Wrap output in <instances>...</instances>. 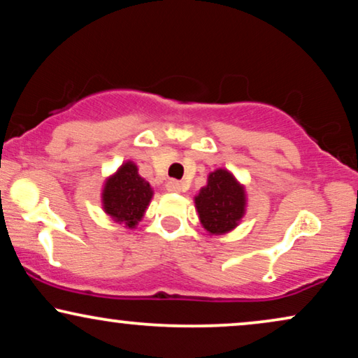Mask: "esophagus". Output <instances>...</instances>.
<instances>
[{
  "mask_svg": "<svg viewBox=\"0 0 358 358\" xmlns=\"http://www.w3.org/2000/svg\"><path fill=\"white\" fill-rule=\"evenodd\" d=\"M166 189H169L170 193H180L183 189V185L176 182V180H170V182H166Z\"/></svg>",
  "mask_w": 358,
  "mask_h": 358,
  "instance_id": "1",
  "label": "esophagus"
}]
</instances>
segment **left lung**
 <instances>
[{"label": "left lung", "mask_w": 358, "mask_h": 358, "mask_svg": "<svg viewBox=\"0 0 358 358\" xmlns=\"http://www.w3.org/2000/svg\"><path fill=\"white\" fill-rule=\"evenodd\" d=\"M246 188L226 169L211 171L206 185L194 196L198 218L211 236L236 229L246 215Z\"/></svg>", "instance_id": "left-lung-1"}]
</instances>
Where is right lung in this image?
<instances>
[{
  "mask_svg": "<svg viewBox=\"0 0 358 358\" xmlns=\"http://www.w3.org/2000/svg\"><path fill=\"white\" fill-rule=\"evenodd\" d=\"M153 198V188L138 175V166L127 160L108 175L102 187V210L115 223L134 229L142 221Z\"/></svg>",
  "mask_w": 358,
  "mask_h": 358,
  "instance_id": "add662e5",
  "label": "right lung"
}]
</instances>
